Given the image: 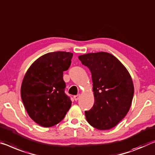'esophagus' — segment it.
I'll list each match as a JSON object with an SVG mask.
<instances>
[{
	"mask_svg": "<svg viewBox=\"0 0 155 155\" xmlns=\"http://www.w3.org/2000/svg\"><path fill=\"white\" fill-rule=\"evenodd\" d=\"M80 98V94H77V95H75L74 96V99L75 101H77L78 99Z\"/></svg>",
	"mask_w": 155,
	"mask_h": 155,
	"instance_id": "esophagus-1",
	"label": "esophagus"
}]
</instances>
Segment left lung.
I'll list each match as a JSON object with an SVG mask.
<instances>
[{
    "mask_svg": "<svg viewBox=\"0 0 155 155\" xmlns=\"http://www.w3.org/2000/svg\"><path fill=\"white\" fill-rule=\"evenodd\" d=\"M92 74L94 104L85 111L87 122L101 130H109L126 117L134 95L132 78L124 65L104 52L78 56Z\"/></svg>",
    "mask_w": 155,
    "mask_h": 155,
    "instance_id": "8db88e82",
    "label": "left lung"
}]
</instances>
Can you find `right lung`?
I'll return each mask as SVG.
<instances>
[{
    "instance_id": "right-lung-1",
    "label": "right lung",
    "mask_w": 155,
    "mask_h": 155,
    "mask_svg": "<svg viewBox=\"0 0 155 155\" xmlns=\"http://www.w3.org/2000/svg\"><path fill=\"white\" fill-rule=\"evenodd\" d=\"M73 54L54 51L41 56L28 69L21 85V98L29 116L43 127L55 126L64 119L72 101L65 93L63 72Z\"/></svg>"
}]
</instances>
